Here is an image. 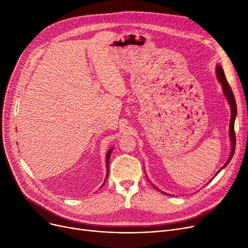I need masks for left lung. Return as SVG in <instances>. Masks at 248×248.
<instances>
[{"mask_svg": "<svg viewBox=\"0 0 248 248\" xmlns=\"http://www.w3.org/2000/svg\"><path fill=\"white\" fill-rule=\"evenodd\" d=\"M216 74H217V78L219 82L222 84V88H223V93L230 104V108H231V116H230V124H229V134H230V140H231V145H232V149H231V154L230 157L228 159V161L225 163V165L220 169L219 172L222 170L224 167H226L228 165V163L230 162V160L232 159L233 155H234V151H235V145H236V139H235V132H234V121H235V116H236V112H237V108H236V102H235V98H234V94L232 93V89L226 79L224 71L222 69V67L220 65H217L216 68ZM218 172V173H219ZM217 173V174H218Z\"/></svg>", "mask_w": 248, "mask_h": 248, "instance_id": "8db88e82", "label": "left lung"}]
</instances>
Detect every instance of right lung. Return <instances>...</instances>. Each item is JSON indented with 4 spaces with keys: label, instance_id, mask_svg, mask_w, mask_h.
<instances>
[{
    "label": "right lung",
    "instance_id": "1",
    "mask_svg": "<svg viewBox=\"0 0 248 248\" xmlns=\"http://www.w3.org/2000/svg\"><path fill=\"white\" fill-rule=\"evenodd\" d=\"M112 149H113V148L109 149V150H108V155H107V167H108V175H107V179H108V165H109V157H110V154H111V151H112ZM107 179H106V181H107ZM104 183H106V182H104ZM104 183H103V185H104Z\"/></svg>",
    "mask_w": 248,
    "mask_h": 248
}]
</instances>
